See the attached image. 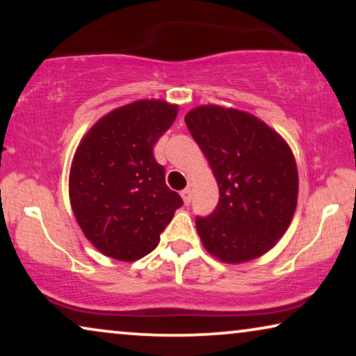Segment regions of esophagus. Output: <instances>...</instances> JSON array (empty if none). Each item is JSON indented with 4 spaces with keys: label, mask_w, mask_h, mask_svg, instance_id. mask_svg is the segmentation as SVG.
Segmentation results:
<instances>
[{
    "label": "esophagus",
    "mask_w": 356,
    "mask_h": 356,
    "mask_svg": "<svg viewBox=\"0 0 356 356\" xmlns=\"http://www.w3.org/2000/svg\"><path fill=\"white\" fill-rule=\"evenodd\" d=\"M181 197H183V202H184V206H189V204H191V199H193V194H191V189L189 188H186V189H183L181 193Z\"/></svg>",
    "instance_id": "1"
}]
</instances>
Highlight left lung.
<instances>
[{"mask_svg":"<svg viewBox=\"0 0 356 356\" xmlns=\"http://www.w3.org/2000/svg\"><path fill=\"white\" fill-rule=\"evenodd\" d=\"M184 121L220 191L213 212L196 217L204 248L230 264L256 259L280 240L296 209L298 172L289 144L240 110L197 106Z\"/></svg>","mask_w":356,"mask_h":356,"instance_id":"left-lung-1","label":"left lung"}]
</instances>
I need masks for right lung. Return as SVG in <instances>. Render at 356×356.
<instances>
[{"mask_svg": "<svg viewBox=\"0 0 356 356\" xmlns=\"http://www.w3.org/2000/svg\"><path fill=\"white\" fill-rule=\"evenodd\" d=\"M178 106L139 100L97 121L76 150L70 199L92 245L118 261L149 254L183 199L165 184L154 144L173 124Z\"/></svg>", "mask_w": 356, "mask_h": 356, "instance_id": "add662e5", "label": "right lung"}]
</instances>
